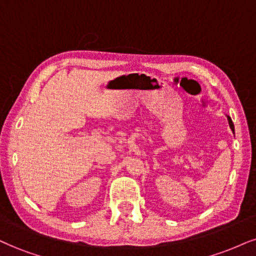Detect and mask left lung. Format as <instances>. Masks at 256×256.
Here are the masks:
<instances>
[{"mask_svg":"<svg viewBox=\"0 0 256 256\" xmlns=\"http://www.w3.org/2000/svg\"><path fill=\"white\" fill-rule=\"evenodd\" d=\"M228 122H229V126H230V128H232V132H235V129H234V123H232V118H230L229 116H228Z\"/></svg>","mask_w":256,"mask_h":256,"instance_id":"1","label":"left lung"}]
</instances>
